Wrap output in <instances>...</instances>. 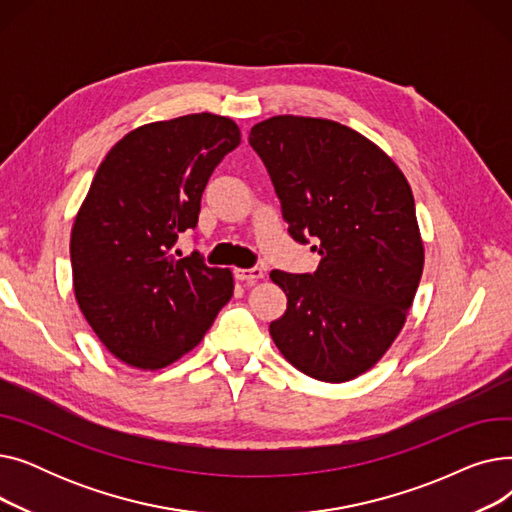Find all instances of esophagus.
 I'll return each instance as SVG.
<instances>
[{
    "mask_svg": "<svg viewBox=\"0 0 512 512\" xmlns=\"http://www.w3.org/2000/svg\"><path fill=\"white\" fill-rule=\"evenodd\" d=\"M234 278L240 280V282H257L263 278V270L261 267H238V270H234Z\"/></svg>",
    "mask_w": 512,
    "mask_h": 512,
    "instance_id": "1",
    "label": "esophagus"
}]
</instances>
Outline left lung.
<instances>
[{
  "instance_id": "1",
  "label": "left lung",
  "mask_w": 512,
  "mask_h": 512,
  "mask_svg": "<svg viewBox=\"0 0 512 512\" xmlns=\"http://www.w3.org/2000/svg\"><path fill=\"white\" fill-rule=\"evenodd\" d=\"M288 234L321 255L313 274L274 270L286 311L270 324L280 353L319 382L378 363L402 330L423 272L411 186L357 130L276 116L251 128Z\"/></svg>"
}]
</instances>
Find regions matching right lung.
Wrapping results in <instances>:
<instances>
[{
	"mask_svg": "<svg viewBox=\"0 0 512 512\" xmlns=\"http://www.w3.org/2000/svg\"><path fill=\"white\" fill-rule=\"evenodd\" d=\"M238 145L230 118L191 114L128 132L101 161L70 259L78 307L120 361L174 363L230 301V270L209 267L199 251L180 257L176 242L197 228L207 180Z\"/></svg>",
	"mask_w": 512,
	"mask_h": 512,
	"instance_id": "add662e5",
	"label": "right lung"
}]
</instances>
